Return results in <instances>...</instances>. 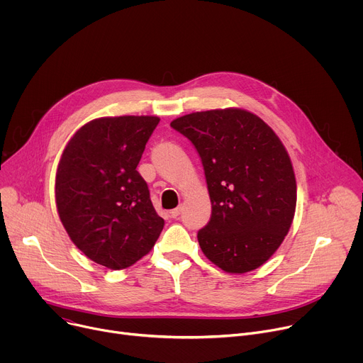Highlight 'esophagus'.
<instances>
[{"mask_svg":"<svg viewBox=\"0 0 363 363\" xmlns=\"http://www.w3.org/2000/svg\"><path fill=\"white\" fill-rule=\"evenodd\" d=\"M181 213H182V206H177V208H174L169 214L172 218H178L181 216Z\"/></svg>","mask_w":363,"mask_h":363,"instance_id":"1","label":"esophagus"}]
</instances>
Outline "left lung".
<instances>
[{"instance_id":"obj_1","label":"left lung","mask_w":363,"mask_h":363,"mask_svg":"<svg viewBox=\"0 0 363 363\" xmlns=\"http://www.w3.org/2000/svg\"><path fill=\"white\" fill-rule=\"evenodd\" d=\"M171 128L196 149L211 198V218L198 231L202 252L227 273L264 264L296 211V178L281 140L242 109L185 115Z\"/></svg>"}]
</instances>
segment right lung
<instances>
[{
  "instance_id": "1",
  "label": "right lung",
  "mask_w": 363,
  "mask_h": 363,
  "mask_svg": "<svg viewBox=\"0 0 363 363\" xmlns=\"http://www.w3.org/2000/svg\"><path fill=\"white\" fill-rule=\"evenodd\" d=\"M158 123L157 116L94 119L62 155L56 175L60 220L76 247L111 270L140 260L165 224L136 171Z\"/></svg>"
}]
</instances>
